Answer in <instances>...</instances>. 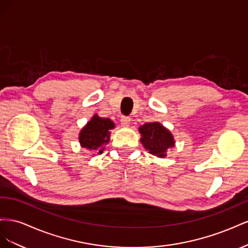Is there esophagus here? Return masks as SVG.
<instances>
[{
  "instance_id": "obj_1",
  "label": "esophagus",
  "mask_w": 248,
  "mask_h": 248,
  "mask_svg": "<svg viewBox=\"0 0 248 248\" xmlns=\"http://www.w3.org/2000/svg\"><path fill=\"white\" fill-rule=\"evenodd\" d=\"M120 121H121V124L123 126H128L130 124L131 119L129 117H127V116H122L121 119H120Z\"/></svg>"
}]
</instances>
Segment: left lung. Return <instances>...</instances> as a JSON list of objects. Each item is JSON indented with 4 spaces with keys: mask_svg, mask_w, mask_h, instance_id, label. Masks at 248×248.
<instances>
[{
    "mask_svg": "<svg viewBox=\"0 0 248 248\" xmlns=\"http://www.w3.org/2000/svg\"><path fill=\"white\" fill-rule=\"evenodd\" d=\"M140 133L141 134V144L149 150V153L157 157H164L167 150L174 147L175 141L170 132L157 122L140 126Z\"/></svg>",
    "mask_w": 248,
    "mask_h": 248,
    "instance_id": "8db88e82",
    "label": "left lung"
}]
</instances>
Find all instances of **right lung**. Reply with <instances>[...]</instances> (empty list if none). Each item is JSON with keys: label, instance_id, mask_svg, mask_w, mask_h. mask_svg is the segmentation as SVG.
I'll return each instance as SVG.
<instances>
[{"label": "right lung", "instance_id": "1", "mask_svg": "<svg viewBox=\"0 0 248 248\" xmlns=\"http://www.w3.org/2000/svg\"><path fill=\"white\" fill-rule=\"evenodd\" d=\"M114 123L109 119L99 118L95 115L80 131L79 142L81 147L97 150L102 145L108 144L110 130L114 128ZM103 149H99L98 153H102Z\"/></svg>", "mask_w": 248, "mask_h": 248}]
</instances>
